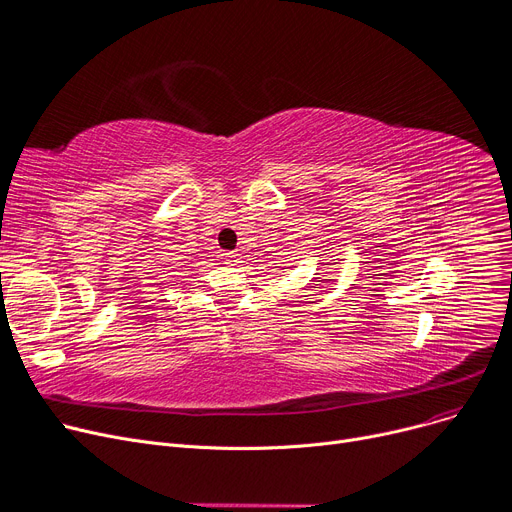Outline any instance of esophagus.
Wrapping results in <instances>:
<instances>
[{"instance_id":"obj_1","label":"esophagus","mask_w":512,"mask_h":512,"mask_svg":"<svg viewBox=\"0 0 512 512\" xmlns=\"http://www.w3.org/2000/svg\"><path fill=\"white\" fill-rule=\"evenodd\" d=\"M221 260H223L225 264H237V262H239V256H237L235 252H223V254H221Z\"/></svg>"}]
</instances>
